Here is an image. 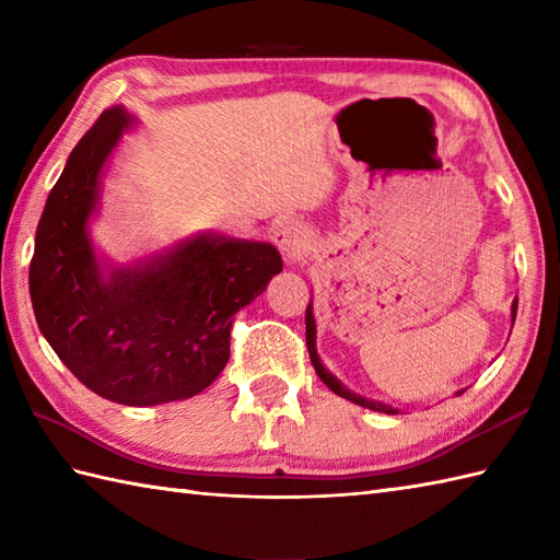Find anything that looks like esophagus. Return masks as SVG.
<instances>
[{
  "mask_svg": "<svg viewBox=\"0 0 560 560\" xmlns=\"http://www.w3.org/2000/svg\"><path fill=\"white\" fill-rule=\"evenodd\" d=\"M273 243H277L283 257L293 261V259H301V255L305 253L307 235L299 221L283 219L277 223V229H273Z\"/></svg>",
  "mask_w": 560,
  "mask_h": 560,
  "instance_id": "esophagus-1",
  "label": "esophagus"
}]
</instances>
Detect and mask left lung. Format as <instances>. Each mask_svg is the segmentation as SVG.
Segmentation results:
<instances>
[{
	"label": "left lung",
	"mask_w": 560,
	"mask_h": 560,
	"mask_svg": "<svg viewBox=\"0 0 560 560\" xmlns=\"http://www.w3.org/2000/svg\"><path fill=\"white\" fill-rule=\"evenodd\" d=\"M515 315H517V301L513 303V323H515ZM305 341H307V353H311V361H313V365H315V373L319 375V380H323V383H325L331 392H335V395H339V397H343V399H349V401H353V404H359V407H365V409L385 411V413H397L392 407H385V404L353 395V392H349L347 387H343V385L339 383V380H337L335 375H331L323 363H319V355H317V351H315V317H313V307H311V305H307V311H305Z\"/></svg>",
	"instance_id": "1"
}]
</instances>
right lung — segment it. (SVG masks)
<instances>
[{
    "mask_svg": "<svg viewBox=\"0 0 560 560\" xmlns=\"http://www.w3.org/2000/svg\"><path fill=\"white\" fill-rule=\"evenodd\" d=\"M129 120L120 105L103 110L71 151L35 231L28 287L40 331L79 383L103 399L151 407L195 397L219 377L233 315L281 271V257L269 243L201 235L105 277L86 221Z\"/></svg>",
    "mask_w": 560,
    "mask_h": 560,
    "instance_id": "1",
    "label": "right lung"
}]
</instances>
